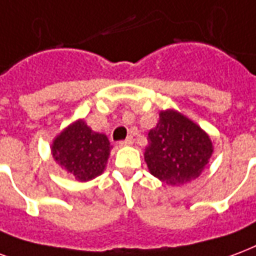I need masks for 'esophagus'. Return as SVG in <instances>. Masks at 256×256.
<instances>
[{
  "mask_svg": "<svg viewBox=\"0 0 256 256\" xmlns=\"http://www.w3.org/2000/svg\"><path fill=\"white\" fill-rule=\"evenodd\" d=\"M118 144H120L121 147H122V146H130V144H134V138H132V136H128L126 140L120 142Z\"/></svg>",
  "mask_w": 256,
  "mask_h": 256,
  "instance_id": "esophagus-1",
  "label": "esophagus"
}]
</instances>
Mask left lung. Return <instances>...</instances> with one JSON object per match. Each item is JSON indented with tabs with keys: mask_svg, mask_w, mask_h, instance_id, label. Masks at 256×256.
<instances>
[{
	"mask_svg": "<svg viewBox=\"0 0 256 256\" xmlns=\"http://www.w3.org/2000/svg\"><path fill=\"white\" fill-rule=\"evenodd\" d=\"M147 140L144 161L148 172L169 186L198 178L214 152L206 130L174 109L160 112V120Z\"/></svg>",
	"mask_w": 256,
	"mask_h": 256,
	"instance_id": "1",
	"label": "left lung"
}]
</instances>
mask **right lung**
Listing matches in <instances>:
<instances>
[{"label":"right lung","mask_w":256,"mask_h":256,"mask_svg":"<svg viewBox=\"0 0 256 256\" xmlns=\"http://www.w3.org/2000/svg\"><path fill=\"white\" fill-rule=\"evenodd\" d=\"M50 148L54 161L64 170L78 182H88L106 169L112 144L105 134L95 132L79 118L54 138Z\"/></svg>","instance_id":"obj_1"}]
</instances>
